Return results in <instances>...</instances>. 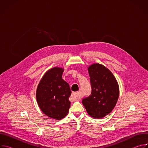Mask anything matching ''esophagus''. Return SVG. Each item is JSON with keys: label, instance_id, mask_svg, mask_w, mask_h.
<instances>
[{"label": "esophagus", "instance_id": "esophagus-1", "mask_svg": "<svg viewBox=\"0 0 148 148\" xmlns=\"http://www.w3.org/2000/svg\"><path fill=\"white\" fill-rule=\"evenodd\" d=\"M72 98L74 101L78 99V92H73L72 93Z\"/></svg>", "mask_w": 148, "mask_h": 148}]
</instances>
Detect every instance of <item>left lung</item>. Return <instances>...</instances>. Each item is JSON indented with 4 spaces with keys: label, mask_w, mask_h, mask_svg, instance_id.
Masks as SVG:
<instances>
[{
    "label": "left lung",
    "mask_w": 148,
    "mask_h": 148,
    "mask_svg": "<svg viewBox=\"0 0 148 148\" xmlns=\"http://www.w3.org/2000/svg\"><path fill=\"white\" fill-rule=\"evenodd\" d=\"M91 94L82 100L88 115L101 119L109 114L118 99V83L112 72L102 64L94 63L88 67Z\"/></svg>",
    "instance_id": "1"
}]
</instances>
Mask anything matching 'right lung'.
<instances>
[{"instance_id": "obj_1", "label": "right lung", "mask_w": 148, "mask_h": 148, "mask_svg": "<svg viewBox=\"0 0 148 148\" xmlns=\"http://www.w3.org/2000/svg\"><path fill=\"white\" fill-rule=\"evenodd\" d=\"M64 69L49 70L43 76L36 90V99L41 111L49 117L61 120L68 114L71 91L69 84L62 78Z\"/></svg>"}]
</instances>
